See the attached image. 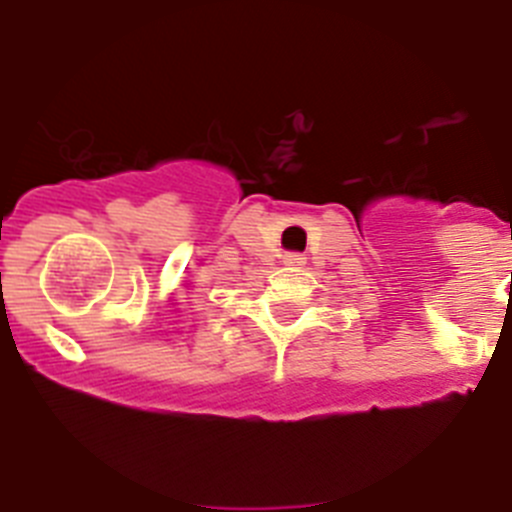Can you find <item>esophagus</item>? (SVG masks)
<instances>
[{
	"label": "esophagus",
	"instance_id": "esophagus-1",
	"mask_svg": "<svg viewBox=\"0 0 512 512\" xmlns=\"http://www.w3.org/2000/svg\"><path fill=\"white\" fill-rule=\"evenodd\" d=\"M284 266H289V269H300V266H305V256H302V253H287V256H284Z\"/></svg>",
	"mask_w": 512,
	"mask_h": 512
}]
</instances>
